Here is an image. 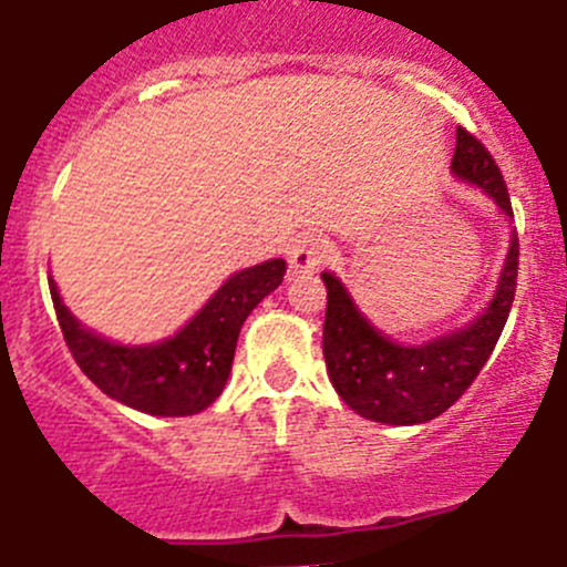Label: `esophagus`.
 Instances as JSON below:
<instances>
[{"label": "esophagus", "mask_w": 567, "mask_h": 567, "mask_svg": "<svg viewBox=\"0 0 567 567\" xmlns=\"http://www.w3.org/2000/svg\"><path fill=\"white\" fill-rule=\"evenodd\" d=\"M321 259H324V248H321L319 239H313V237H299L288 251L290 268L299 274L316 271V268L321 265Z\"/></svg>", "instance_id": "esophagus-1"}]
</instances>
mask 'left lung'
<instances>
[{
    "instance_id": "obj_1",
    "label": "left lung",
    "mask_w": 567,
    "mask_h": 567,
    "mask_svg": "<svg viewBox=\"0 0 567 567\" xmlns=\"http://www.w3.org/2000/svg\"><path fill=\"white\" fill-rule=\"evenodd\" d=\"M452 172L461 181L481 186L503 214L514 217L503 172L492 152L461 126L457 130ZM519 243L512 234L506 265L488 308L463 330L437 336L435 341L404 347L375 330L353 305L344 285L333 274H321L328 285L324 313V361L330 381L350 410L367 421L412 426L446 412L481 375L499 333L506 328L508 310L517 290Z\"/></svg>"
}]
</instances>
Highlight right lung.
<instances>
[{
	"instance_id": "1",
	"label": "right lung",
	"mask_w": 567,
	"mask_h": 567,
	"mask_svg": "<svg viewBox=\"0 0 567 567\" xmlns=\"http://www.w3.org/2000/svg\"><path fill=\"white\" fill-rule=\"evenodd\" d=\"M285 259L234 274L181 333L161 344H112L81 328L50 279V296L75 364L101 392L146 415H197L220 398L243 321L279 288Z\"/></svg>"
}]
</instances>
